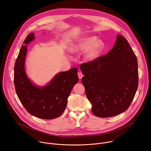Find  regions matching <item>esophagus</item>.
<instances>
[{
	"mask_svg": "<svg viewBox=\"0 0 151 151\" xmlns=\"http://www.w3.org/2000/svg\"><path fill=\"white\" fill-rule=\"evenodd\" d=\"M78 76L79 79H81L83 77V74L81 72H78Z\"/></svg>",
	"mask_w": 151,
	"mask_h": 151,
	"instance_id": "34e87169",
	"label": "esophagus"
}]
</instances>
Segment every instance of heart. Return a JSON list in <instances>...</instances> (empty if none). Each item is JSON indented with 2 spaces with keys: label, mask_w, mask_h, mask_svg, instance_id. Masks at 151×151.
<instances>
[{
  "label": "heart",
  "mask_w": 151,
  "mask_h": 151,
  "mask_svg": "<svg viewBox=\"0 0 151 151\" xmlns=\"http://www.w3.org/2000/svg\"><path fill=\"white\" fill-rule=\"evenodd\" d=\"M105 48V44L101 40H97L95 36L84 37L78 40L72 47V52H82L88 50L85 57L89 61L97 59L102 53Z\"/></svg>",
  "instance_id": "heart-1"
}]
</instances>
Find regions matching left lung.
Listing matches in <instances>:
<instances>
[{
	"label": "left lung",
	"instance_id": "left-lung-1",
	"mask_svg": "<svg viewBox=\"0 0 151 151\" xmlns=\"http://www.w3.org/2000/svg\"><path fill=\"white\" fill-rule=\"evenodd\" d=\"M80 68L84 75L82 82L94 115L114 116L128 108L138 87V64L124 36L118 35L108 53L81 64Z\"/></svg>",
	"mask_w": 151,
	"mask_h": 151
}]
</instances>
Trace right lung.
Segmentation results:
<instances>
[{
    "label": "right lung",
    "mask_w": 151,
    "mask_h": 151,
    "mask_svg": "<svg viewBox=\"0 0 151 151\" xmlns=\"http://www.w3.org/2000/svg\"><path fill=\"white\" fill-rule=\"evenodd\" d=\"M35 39L29 34L21 46L14 66V85L18 97L26 111L31 115L44 119L60 116L65 109L68 99L79 78L76 68L56 75L44 87L35 85L26 75L24 62L27 45Z\"/></svg>",
    "instance_id": "right-lung-1"
}]
</instances>
